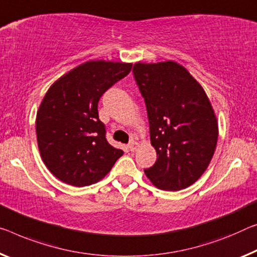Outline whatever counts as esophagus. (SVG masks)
<instances>
[{
  "label": "esophagus",
  "mask_w": 257,
  "mask_h": 257,
  "mask_svg": "<svg viewBox=\"0 0 257 257\" xmlns=\"http://www.w3.org/2000/svg\"><path fill=\"white\" fill-rule=\"evenodd\" d=\"M138 147H139V144H138V142H136V141H132L131 144L128 145V149L131 152H136L137 149H138Z\"/></svg>",
  "instance_id": "1"
}]
</instances>
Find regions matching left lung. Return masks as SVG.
<instances>
[{
    "label": "left lung",
    "mask_w": 257,
    "mask_h": 257,
    "mask_svg": "<svg viewBox=\"0 0 257 257\" xmlns=\"http://www.w3.org/2000/svg\"><path fill=\"white\" fill-rule=\"evenodd\" d=\"M133 73L147 106L151 144L157 154L146 176L163 191L191 186L210 164L218 139V121L209 97L177 62H138Z\"/></svg>",
    "instance_id": "8db88e82"
}]
</instances>
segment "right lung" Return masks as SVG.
<instances>
[{
	"mask_svg": "<svg viewBox=\"0 0 257 257\" xmlns=\"http://www.w3.org/2000/svg\"><path fill=\"white\" fill-rule=\"evenodd\" d=\"M132 65L88 61L63 74L47 90L35 120L38 147L43 163L63 183L77 187L95 184L124 154L106 141L97 103Z\"/></svg>",
	"mask_w": 257,
	"mask_h": 257,
	"instance_id": "add662e5",
	"label": "right lung"
}]
</instances>
